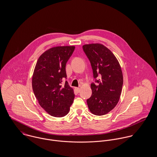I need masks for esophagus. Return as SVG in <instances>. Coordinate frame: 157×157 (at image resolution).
Instances as JSON below:
<instances>
[{
	"label": "esophagus",
	"mask_w": 157,
	"mask_h": 157,
	"mask_svg": "<svg viewBox=\"0 0 157 157\" xmlns=\"http://www.w3.org/2000/svg\"><path fill=\"white\" fill-rule=\"evenodd\" d=\"M75 90L77 92H80V89L79 88H75Z\"/></svg>",
	"instance_id": "esophagus-1"
}]
</instances>
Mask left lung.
Returning <instances> with one entry per match:
<instances>
[{
    "mask_svg": "<svg viewBox=\"0 0 157 157\" xmlns=\"http://www.w3.org/2000/svg\"><path fill=\"white\" fill-rule=\"evenodd\" d=\"M82 48L95 80L90 85L92 95L87 99V104L93 114L103 115L112 110L119 101L123 83L121 69L115 56L104 45L92 44Z\"/></svg>",
    "mask_w": 157,
    "mask_h": 157,
    "instance_id": "left-lung-1",
    "label": "left lung"
}]
</instances>
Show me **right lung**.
Listing matches in <instances>:
<instances>
[{
	"label": "right lung",
	"mask_w": 157,
	"mask_h": 157,
	"mask_svg": "<svg viewBox=\"0 0 157 157\" xmlns=\"http://www.w3.org/2000/svg\"><path fill=\"white\" fill-rule=\"evenodd\" d=\"M75 49L73 46H56L44 52L34 71L32 86L40 106L51 116L67 115L73 103L74 93L65 81L66 64Z\"/></svg>",
	"instance_id": "1"
}]
</instances>
